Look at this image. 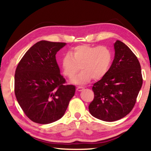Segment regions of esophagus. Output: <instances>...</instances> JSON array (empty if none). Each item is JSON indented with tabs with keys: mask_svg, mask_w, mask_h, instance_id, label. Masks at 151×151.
<instances>
[{
	"mask_svg": "<svg viewBox=\"0 0 151 151\" xmlns=\"http://www.w3.org/2000/svg\"><path fill=\"white\" fill-rule=\"evenodd\" d=\"M83 89H84V87H83V86H77V87H76V90L78 91H82Z\"/></svg>",
	"mask_w": 151,
	"mask_h": 151,
	"instance_id": "1",
	"label": "esophagus"
}]
</instances>
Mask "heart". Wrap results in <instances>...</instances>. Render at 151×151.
I'll return each mask as SVG.
<instances>
[{
	"instance_id": "heart-1",
	"label": "heart",
	"mask_w": 151,
	"mask_h": 151,
	"mask_svg": "<svg viewBox=\"0 0 151 151\" xmlns=\"http://www.w3.org/2000/svg\"><path fill=\"white\" fill-rule=\"evenodd\" d=\"M112 61V52L106 46L94 47L89 45L76 46L61 59L64 75L73 78L82 70L74 82L83 85L94 80H99L109 72Z\"/></svg>"
}]
</instances>
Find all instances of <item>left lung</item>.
Segmentation results:
<instances>
[{"label":"left lung","instance_id":"8db88e82","mask_svg":"<svg viewBox=\"0 0 151 151\" xmlns=\"http://www.w3.org/2000/svg\"><path fill=\"white\" fill-rule=\"evenodd\" d=\"M109 72L93 85L94 99L88 106L96 119L112 122L123 118L133 109L142 85L140 65L132 51L116 40Z\"/></svg>","mask_w":151,"mask_h":151}]
</instances>
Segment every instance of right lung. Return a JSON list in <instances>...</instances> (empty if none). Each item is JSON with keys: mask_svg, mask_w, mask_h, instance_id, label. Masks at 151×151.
I'll list each match as a JSON object with an SVG mask.
<instances>
[{"mask_svg": "<svg viewBox=\"0 0 151 151\" xmlns=\"http://www.w3.org/2000/svg\"><path fill=\"white\" fill-rule=\"evenodd\" d=\"M65 42L41 40L30 47L17 65L14 93L26 116L39 124L62 117L75 95V86L65 85L56 54Z\"/></svg>", "mask_w": 151, "mask_h": 151, "instance_id": "right-lung-1", "label": "right lung"}]
</instances>
